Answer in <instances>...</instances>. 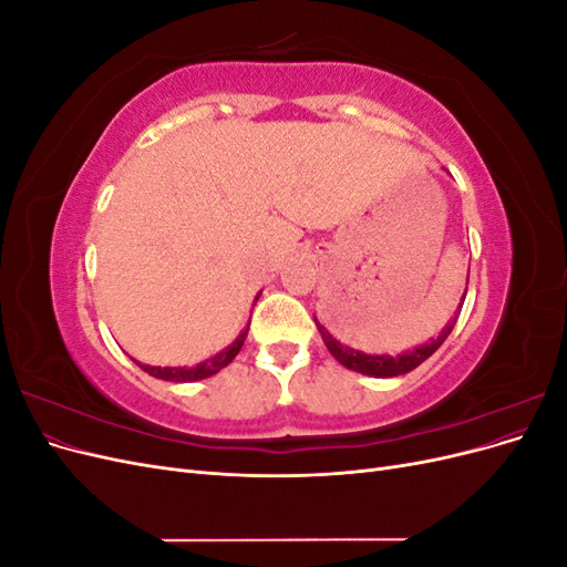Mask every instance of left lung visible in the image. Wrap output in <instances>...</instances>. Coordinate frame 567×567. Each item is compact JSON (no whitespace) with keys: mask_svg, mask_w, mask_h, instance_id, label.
<instances>
[{"mask_svg":"<svg viewBox=\"0 0 567 567\" xmlns=\"http://www.w3.org/2000/svg\"><path fill=\"white\" fill-rule=\"evenodd\" d=\"M463 298H466V296H463ZM454 323H456V317L447 326H444L442 333L435 340L427 342V346H421L416 350L398 354V357H390V354H381V357L379 354H364V352L342 346V342H338L329 331L323 329L319 321H317V329H319V333H321V338L326 342V348H329V352L338 359L342 367H348V369H352L357 373L375 375V379H392V375L409 373V371H414L419 364H423L425 359L431 357L442 346L444 340H447V336L454 329Z\"/></svg>","mask_w":567,"mask_h":567,"instance_id":"8db88e82","label":"left lung"}]
</instances>
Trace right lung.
Here are the masks:
<instances>
[{"mask_svg":"<svg viewBox=\"0 0 567 567\" xmlns=\"http://www.w3.org/2000/svg\"><path fill=\"white\" fill-rule=\"evenodd\" d=\"M250 326V323H248ZM248 326L241 331V336H238L231 346L227 350H221L219 354H215L213 359H205L203 364H196V367H148V364H140L136 362V367H142L148 375H156V379L161 381H175V383H186V381H200V379H208V375L217 373L219 369H225L227 364H231V359L241 352L244 348V340L248 336Z\"/></svg>","mask_w":567,"mask_h":567,"instance_id":"add662e5","label":"right lung"}]
</instances>
